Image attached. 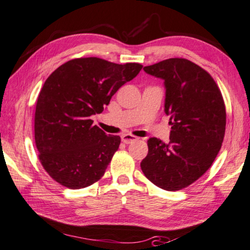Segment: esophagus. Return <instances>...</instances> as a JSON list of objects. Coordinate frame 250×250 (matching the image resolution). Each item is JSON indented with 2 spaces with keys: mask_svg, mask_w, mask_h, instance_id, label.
Masks as SVG:
<instances>
[{
  "mask_svg": "<svg viewBox=\"0 0 250 250\" xmlns=\"http://www.w3.org/2000/svg\"><path fill=\"white\" fill-rule=\"evenodd\" d=\"M138 139L137 137H135V136H132V135H129V133H126V135H124L121 137V140H122V143H125V144H131V143H133V141H136Z\"/></svg>",
  "mask_w": 250,
  "mask_h": 250,
  "instance_id": "1",
  "label": "esophagus"
}]
</instances>
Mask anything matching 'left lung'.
<instances>
[{"label":"left lung","instance_id":"left-lung-1","mask_svg":"<svg viewBox=\"0 0 250 250\" xmlns=\"http://www.w3.org/2000/svg\"><path fill=\"white\" fill-rule=\"evenodd\" d=\"M165 85V113L169 115V141L148 139L141 169L166 191L192 184L210 168L226 131L222 94L207 70L184 58H169L144 67Z\"/></svg>","mask_w":250,"mask_h":250}]
</instances>
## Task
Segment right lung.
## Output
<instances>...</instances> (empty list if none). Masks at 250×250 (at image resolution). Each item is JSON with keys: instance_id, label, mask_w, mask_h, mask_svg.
I'll list each match as a JSON object with an SVG mask.
<instances>
[{"instance_id": "right-lung-1", "label": "right lung", "mask_w": 250, "mask_h": 250, "mask_svg": "<svg viewBox=\"0 0 250 250\" xmlns=\"http://www.w3.org/2000/svg\"><path fill=\"white\" fill-rule=\"evenodd\" d=\"M143 68L101 58H76L59 66L44 82L35 113V140L43 168L59 184L87 188L101 178L120 137L93 125L122 85Z\"/></svg>"}]
</instances>
